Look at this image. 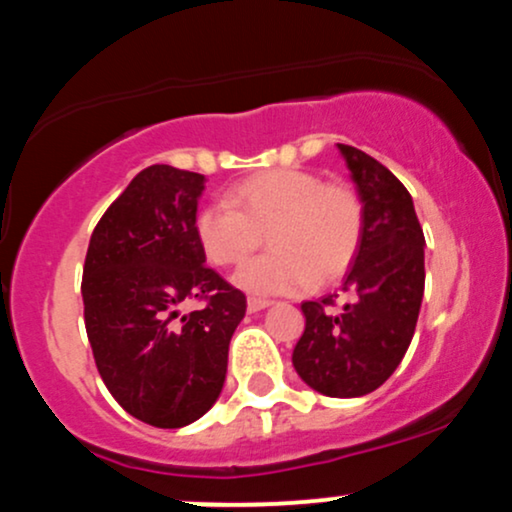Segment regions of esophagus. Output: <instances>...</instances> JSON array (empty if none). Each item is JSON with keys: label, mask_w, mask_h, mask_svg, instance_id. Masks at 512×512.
I'll list each match as a JSON object with an SVG mask.
<instances>
[{"label": "esophagus", "mask_w": 512, "mask_h": 512, "mask_svg": "<svg viewBox=\"0 0 512 512\" xmlns=\"http://www.w3.org/2000/svg\"><path fill=\"white\" fill-rule=\"evenodd\" d=\"M268 305H271V300H266V298H249V312L266 310Z\"/></svg>", "instance_id": "obj_1"}]
</instances>
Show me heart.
Instances as JSON below:
<instances>
[{"mask_svg": "<svg viewBox=\"0 0 512 512\" xmlns=\"http://www.w3.org/2000/svg\"><path fill=\"white\" fill-rule=\"evenodd\" d=\"M268 232L273 251L236 273L256 295H290L339 278L361 246L364 202L342 183L302 168H271L236 183L224 202L202 207L195 234L214 266H239Z\"/></svg>", "mask_w": 512, "mask_h": 512, "instance_id": "obj_1", "label": "heart"}]
</instances>
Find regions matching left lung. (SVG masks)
<instances>
[{
  "label": "left lung",
  "instance_id": "left-lung-1",
  "mask_svg": "<svg viewBox=\"0 0 512 512\" xmlns=\"http://www.w3.org/2000/svg\"><path fill=\"white\" fill-rule=\"evenodd\" d=\"M364 202V236L339 295L302 302L298 376L329 398H359L393 376L415 334L425 293V234L410 192L354 146L337 144Z\"/></svg>",
  "mask_w": 512,
  "mask_h": 512
}]
</instances>
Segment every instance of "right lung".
<instances>
[{
	"label": "right lung",
	"mask_w": 512,
	"mask_h": 512,
	"mask_svg": "<svg viewBox=\"0 0 512 512\" xmlns=\"http://www.w3.org/2000/svg\"><path fill=\"white\" fill-rule=\"evenodd\" d=\"M205 175L148 166L107 207L82 268L85 329L104 386L146 425L175 430L212 408L246 295L205 266L195 234ZM202 301L188 316L179 307Z\"/></svg>",
	"instance_id": "add662e5"
}]
</instances>
